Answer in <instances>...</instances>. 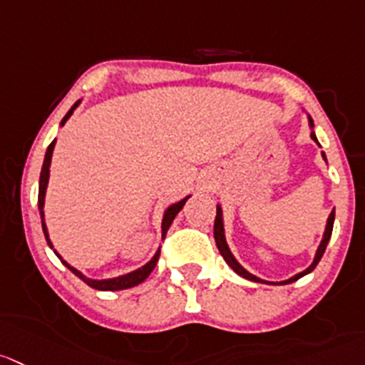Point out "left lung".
<instances>
[{
  "label": "left lung",
  "instance_id": "left-lung-1",
  "mask_svg": "<svg viewBox=\"0 0 365 365\" xmlns=\"http://www.w3.org/2000/svg\"><path fill=\"white\" fill-rule=\"evenodd\" d=\"M308 127H310V138H312V140L315 141V143L319 145L317 136H315V133H314V120H312L310 116H308ZM319 147H321V145H319ZM321 155H322V159H324V161H326V154H324V152H321ZM326 163H328V161H326ZM333 222H335V207H333L331 213H329V217H328V220H326L324 232H322V240H321V244H319L317 251H315L314 262H312L310 265H308L307 269L303 270V272L294 274L292 277H289V279H283V281H265V279H262V277L255 276V274L249 272L247 269H244V267H242V263L238 262L237 258H235V255H232L231 249H229L227 240H225L224 211H222V206H220V204H217V217H215L213 235H215V242H217V247H218V251H220L222 258L225 259V263H227V265L231 267V269L235 270V272H237L238 276L245 277V279H249V281H255V283H267V284H289V283H294V281H297V279H299V277H303V276H307V274H310L312 270H314L315 267H317V263L321 262L322 255H324V251H326V245H328L329 238H331Z\"/></svg>",
  "mask_w": 365,
  "mask_h": 365
}]
</instances>
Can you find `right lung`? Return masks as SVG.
<instances>
[{"label": "right lung", "instance_id": "1", "mask_svg": "<svg viewBox=\"0 0 365 365\" xmlns=\"http://www.w3.org/2000/svg\"><path fill=\"white\" fill-rule=\"evenodd\" d=\"M82 100H78V102L73 103L71 109L66 113V116L62 118L61 121V127H64L66 121L71 118V114L75 113V109L78 106H81ZM55 143H57V140H53L50 143V147H48L46 154H44V161H43V170H41V177H39V200H37V206H39V215H41V224H43V231H44V237H46V242L48 245H50V249H53V252L57 255V258L61 259L62 263H64L66 267H68L69 270H71L75 276L81 277L84 283H88L91 289H96V290H109V292H114V290H125V289H133V287H136V284L143 283L145 279H147L148 276H150V272L154 270L155 263H158L159 259V255H161V249H158L155 251V255L152 256L150 262L145 263L143 267H140V269L133 270V272H127V274H121V276H116V277H107V279H93V277H88L86 274H82L81 270L75 269V267L69 265L68 262H66L64 258H62L61 255L57 252V249L53 247V242L50 240V232H48V225H46V218H44V199H46V188H48V180H50V165H51V155H53V148H55ZM192 195L185 197V199H180L179 202H173L170 204L168 207L165 210V213H163V220H161V240H165L166 232H168V227L172 225L173 218L177 217V213H179L180 210H182V206L186 204V200L190 199Z\"/></svg>", "mask_w": 365, "mask_h": 365}]
</instances>
